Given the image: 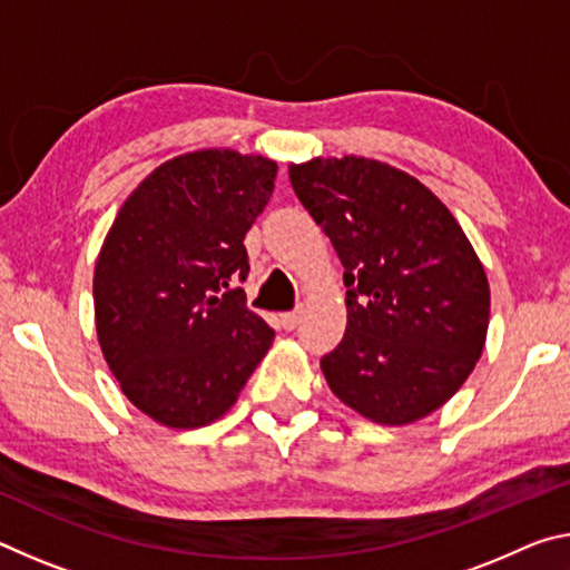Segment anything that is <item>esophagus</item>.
Segmentation results:
<instances>
[{"label": "esophagus", "mask_w": 570, "mask_h": 570, "mask_svg": "<svg viewBox=\"0 0 570 570\" xmlns=\"http://www.w3.org/2000/svg\"><path fill=\"white\" fill-rule=\"evenodd\" d=\"M302 314H304V308L302 306H296L294 312H286V314H282V326L286 332H292V330H296V324L302 322Z\"/></svg>", "instance_id": "esophagus-1"}]
</instances>
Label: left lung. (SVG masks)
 <instances>
[{"instance_id": "left-lung-1", "label": "left lung", "mask_w": 570, "mask_h": 570, "mask_svg": "<svg viewBox=\"0 0 570 570\" xmlns=\"http://www.w3.org/2000/svg\"><path fill=\"white\" fill-rule=\"evenodd\" d=\"M296 198L344 266L346 332L322 356L332 392L366 420L407 424L442 407L485 346V268L448 206L370 158L288 168Z\"/></svg>"}]
</instances>
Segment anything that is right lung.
I'll return each mask as SVG.
<instances>
[{
  "instance_id": "1",
  "label": "right lung",
  "mask_w": 570,
  "mask_h": 570,
  "mask_svg": "<svg viewBox=\"0 0 570 570\" xmlns=\"http://www.w3.org/2000/svg\"><path fill=\"white\" fill-rule=\"evenodd\" d=\"M276 163L196 150L163 163L125 200L95 264L100 350L135 407L190 430L230 410L274 330L246 306V230Z\"/></svg>"
}]
</instances>
